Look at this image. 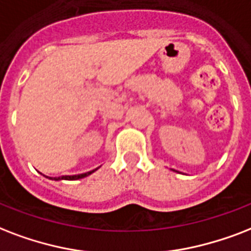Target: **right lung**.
Segmentation results:
<instances>
[{
  "instance_id": "add662e5",
  "label": "right lung",
  "mask_w": 251,
  "mask_h": 251,
  "mask_svg": "<svg viewBox=\"0 0 251 251\" xmlns=\"http://www.w3.org/2000/svg\"><path fill=\"white\" fill-rule=\"evenodd\" d=\"M98 169V168H97ZM97 169L94 170H91V172H87V173H83V174H77V176H55V178H50V179H53V180H75V179H81V178H85V176H90L91 173H94Z\"/></svg>"
}]
</instances>
